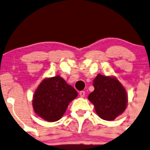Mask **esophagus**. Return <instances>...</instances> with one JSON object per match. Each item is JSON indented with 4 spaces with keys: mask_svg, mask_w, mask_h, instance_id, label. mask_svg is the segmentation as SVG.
<instances>
[{
    "mask_svg": "<svg viewBox=\"0 0 150 150\" xmlns=\"http://www.w3.org/2000/svg\"><path fill=\"white\" fill-rule=\"evenodd\" d=\"M85 91H80V93H79V94H80V96H81V97H83V96H85Z\"/></svg>",
    "mask_w": 150,
    "mask_h": 150,
    "instance_id": "34e87169",
    "label": "esophagus"
}]
</instances>
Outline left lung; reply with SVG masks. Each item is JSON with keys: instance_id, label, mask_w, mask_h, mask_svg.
I'll use <instances>...</instances> for the list:
<instances>
[{"instance_id": "obj_1", "label": "left lung", "mask_w": 150, "mask_h": 150, "mask_svg": "<svg viewBox=\"0 0 150 150\" xmlns=\"http://www.w3.org/2000/svg\"><path fill=\"white\" fill-rule=\"evenodd\" d=\"M93 85L94 91L88 99L94 105L101 118L113 120L125 111L128 96L125 88L117 78L98 74Z\"/></svg>"}]
</instances>
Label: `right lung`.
I'll list each match as a JSON object with an SVG mask.
<instances>
[{
    "label": "right lung",
    "instance_id": "add662e5",
    "mask_svg": "<svg viewBox=\"0 0 150 150\" xmlns=\"http://www.w3.org/2000/svg\"><path fill=\"white\" fill-rule=\"evenodd\" d=\"M77 96L75 89L57 75L40 83L33 96V107L39 117L55 122L62 118L69 104Z\"/></svg>",
    "mask_w": 150,
    "mask_h": 150
}]
</instances>
